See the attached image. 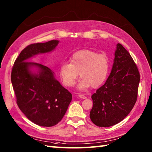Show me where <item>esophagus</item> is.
<instances>
[{"label":"esophagus","mask_w":152,"mask_h":152,"mask_svg":"<svg viewBox=\"0 0 152 152\" xmlns=\"http://www.w3.org/2000/svg\"><path fill=\"white\" fill-rule=\"evenodd\" d=\"M78 96L80 98H81V99H86L87 97H86V96H85L84 95H83V94H81V93H79L78 94Z\"/></svg>","instance_id":"1"}]
</instances>
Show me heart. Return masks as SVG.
I'll use <instances>...</instances> for the list:
<instances>
[{
	"label": "heart",
	"mask_w": 152,
	"mask_h": 152,
	"mask_svg": "<svg viewBox=\"0 0 152 152\" xmlns=\"http://www.w3.org/2000/svg\"><path fill=\"white\" fill-rule=\"evenodd\" d=\"M109 61L104 53H98L90 50H81L74 53L70 62L64 61L60 64L59 74L63 83L72 87L80 76L82 79L78 88L84 89L101 85L107 77Z\"/></svg>",
	"instance_id": "obj_1"
}]
</instances>
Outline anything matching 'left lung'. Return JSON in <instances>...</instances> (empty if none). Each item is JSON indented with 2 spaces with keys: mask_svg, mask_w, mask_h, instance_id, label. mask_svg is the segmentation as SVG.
I'll return each mask as SVG.
<instances>
[{
  "mask_svg": "<svg viewBox=\"0 0 152 152\" xmlns=\"http://www.w3.org/2000/svg\"><path fill=\"white\" fill-rule=\"evenodd\" d=\"M114 63L105 83L93 94L89 117L99 127H108L121 121L136 103L140 74L129 53L116 45Z\"/></svg>",
  "mask_w": 152,
  "mask_h": 152,
  "instance_id": "1",
  "label": "left lung"
}]
</instances>
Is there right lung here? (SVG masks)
Here are the masks:
<instances>
[{
    "label": "right lung",
    "instance_id": "add662e5",
    "mask_svg": "<svg viewBox=\"0 0 152 152\" xmlns=\"http://www.w3.org/2000/svg\"><path fill=\"white\" fill-rule=\"evenodd\" d=\"M59 42L53 40L28 45L15 61L12 70L11 81L19 109L30 121L42 127H52L62 119L72 96L50 68L28 60L53 51Z\"/></svg>",
    "mask_w": 152,
    "mask_h": 152
}]
</instances>
